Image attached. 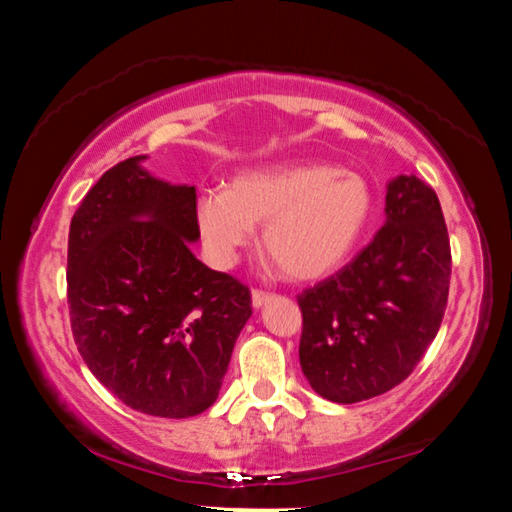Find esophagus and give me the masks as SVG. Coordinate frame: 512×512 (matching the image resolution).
Instances as JSON below:
<instances>
[{"label": "esophagus", "instance_id": "34e87169", "mask_svg": "<svg viewBox=\"0 0 512 512\" xmlns=\"http://www.w3.org/2000/svg\"><path fill=\"white\" fill-rule=\"evenodd\" d=\"M273 296L271 293H266V291H259V289H253V307L255 309H259V307H264L268 300H271Z\"/></svg>", "mask_w": 512, "mask_h": 512}]
</instances>
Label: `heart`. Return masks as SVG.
<instances>
[{"label":"heart","mask_w":512,"mask_h":512,"mask_svg":"<svg viewBox=\"0 0 512 512\" xmlns=\"http://www.w3.org/2000/svg\"><path fill=\"white\" fill-rule=\"evenodd\" d=\"M375 194L366 178L334 164H291L239 173L228 189H205L196 228L214 264L232 266L264 226V250L296 282L336 271L366 235Z\"/></svg>","instance_id":"heart-1"}]
</instances>
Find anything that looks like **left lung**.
<instances>
[{"mask_svg": "<svg viewBox=\"0 0 512 512\" xmlns=\"http://www.w3.org/2000/svg\"><path fill=\"white\" fill-rule=\"evenodd\" d=\"M449 277L452 250L436 192L420 178L397 176L375 239L298 296L300 366L311 388L354 404L402 384L436 339Z\"/></svg>", "mask_w": 512, "mask_h": 512, "instance_id": "1", "label": "left lung"}]
</instances>
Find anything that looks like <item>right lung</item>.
Instances as JSON below:
<instances>
[{
	"label": "right lung",
	"mask_w": 512,
	"mask_h": 512,
	"mask_svg": "<svg viewBox=\"0 0 512 512\" xmlns=\"http://www.w3.org/2000/svg\"><path fill=\"white\" fill-rule=\"evenodd\" d=\"M115 164L72 216L67 302L74 343L94 377L131 409L192 418L216 402L250 291L198 262L196 187Z\"/></svg>",
	"instance_id": "right-lung-1"
}]
</instances>
